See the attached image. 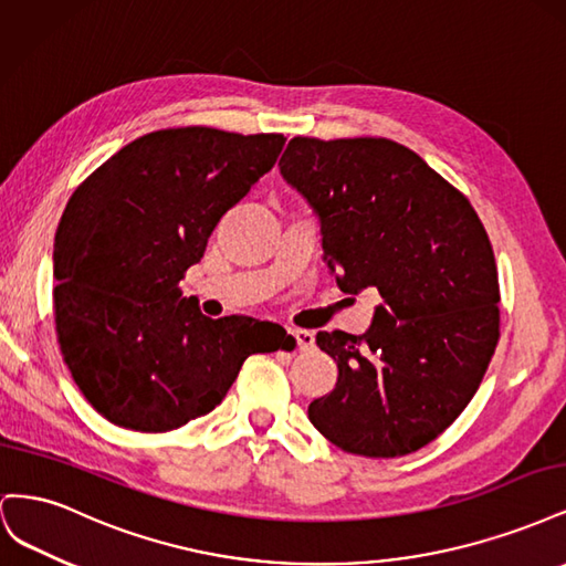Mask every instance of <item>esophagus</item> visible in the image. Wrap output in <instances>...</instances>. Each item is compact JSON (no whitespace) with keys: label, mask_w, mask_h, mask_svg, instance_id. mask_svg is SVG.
I'll return each instance as SVG.
<instances>
[{"label":"esophagus","mask_w":566,"mask_h":566,"mask_svg":"<svg viewBox=\"0 0 566 566\" xmlns=\"http://www.w3.org/2000/svg\"><path fill=\"white\" fill-rule=\"evenodd\" d=\"M293 337H295L297 347H300L302 352H306V349H312V347H314V333H312V331H302V328H297V331H293Z\"/></svg>","instance_id":"obj_1"}]
</instances>
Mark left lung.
Here are the masks:
<instances>
[{
    "label": "left lung",
    "instance_id": "8db88e82",
    "mask_svg": "<svg viewBox=\"0 0 566 566\" xmlns=\"http://www.w3.org/2000/svg\"><path fill=\"white\" fill-rule=\"evenodd\" d=\"M279 167L318 217L342 293L382 297L364 335H316L337 382L310 403V420L347 453H413L462 413L499 345L484 224L458 188L389 139L295 136Z\"/></svg>",
    "mask_w": 566,
    "mask_h": 566
}]
</instances>
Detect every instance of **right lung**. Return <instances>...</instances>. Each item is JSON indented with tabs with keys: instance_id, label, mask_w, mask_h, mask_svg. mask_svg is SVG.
<instances>
[{
	"instance_id": "obj_1",
	"label": "right lung",
	"mask_w": 566,
	"mask_h": 566,
	"mask_svg": "<svg viewBox=\"0 0 566 566\" xmlns=\"http://www.w3.org/2000/svg\"><path fill=\"white\" fill-rule=\"evenodd\" d=\"M283 146V134L150 132L67 200L54 241L56 335L84 399L113 424L177 430L227 397L250 354L295 342L276 323L208 318L179 287Z\"/></svg>"
}]
</instances>
